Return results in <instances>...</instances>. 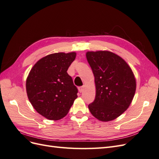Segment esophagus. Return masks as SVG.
<instances>
[{
	"label": "esophagus",
	"mask_w": 159,
	"mask_h": 159,
	"mask_svg": "<svg viewBox=\"0 0 159 159\" xmlns=\"http://www.w3.org/2000/svg\"><path fill=\"white\" fill-rule=\"evenodd\" d=\"M78 90H79V91H80V93L83 92L84 90V86H81V87H80V88H78Z\"/></svg>",
	"instance_id": "1"
}]
</instances>
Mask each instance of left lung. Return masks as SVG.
I'll return each instance as SVG.
<instances>
[{
	"instance_id": "obj_1",
	"label": "left lung",
	"mask_w": 159,
	"mask_h": 159,
	"mask_svg": "<svg viewBox=\"0 0 159 159\" xmlns=\"http://www.w3.org/2000/svg\"><path fill=\"white\" fill-rule=\"evenodd\" d=\"M86 57L94 75L96 89L94 102L88 108L99 121H112L132 102L137 85L133 72L121 57L111 52H87Z\"/></svg>"
}]
</instances>
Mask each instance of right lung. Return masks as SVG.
I'll use <instances>...</instances> for the list:
<instances>
[{
	"instance_id": "1",
	"label": "right lung",
	"mask_w": 159,
	"mask_h": 159,
	"mask_svg": "<svg viewBox=\"0 0 159 159\" xmlns=\"http://www.w3.org/2000/svg\"><path fill=\"white\" fill-rule=\"evenodd\" d=\"M76 53H54L38 60L29 72L26 93L33 107L49 120H60L68 114L78 89L67 71Z\"/></svg>"
}]
</instances>
